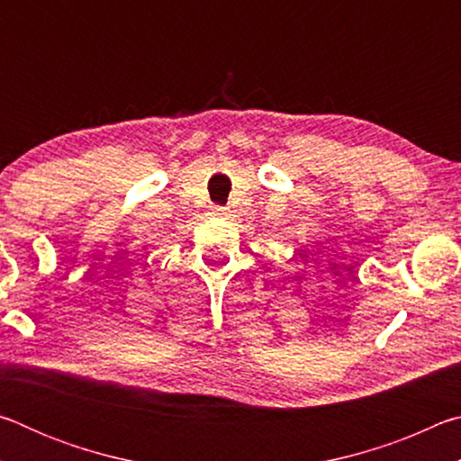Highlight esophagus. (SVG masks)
<instances>
[{
    "label": "esophagus",
    "instance_id": "34e87169",
    "mask_svg": "<svg viewBox=\"0 0 461 461\" xmlns=\"http://www.w3.org/2000/svg\"><path fill=\"white\" fill-rule=\"evenodd\" d=\"M209 212H212V215H223L225 209L221 205H212V209H209Z\"/></svg>",
    "mask_w": 461,
    "mask_h": 461
}]
</instances>
